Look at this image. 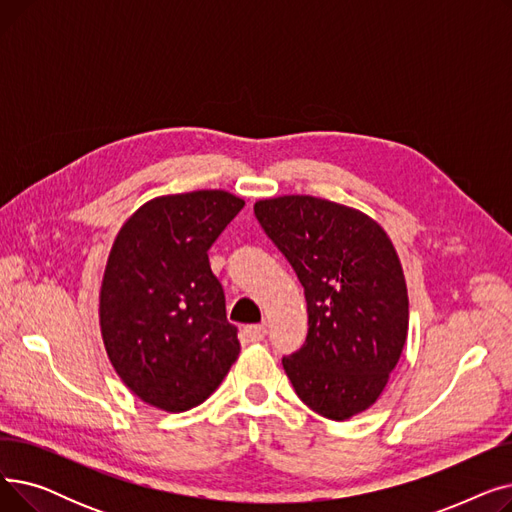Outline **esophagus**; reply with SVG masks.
Listing matches in <instances>:
<instances>
[{
    "instance_id": "1",
    "label": "esophagus",
    "mask_w": 512,
    "mask_h": 512,
    "mask_svg": "<svg viewBox=\"0 0 512 512\" xmlns=\"http://www.w3.org/2000/svg\"><path fill=\"white\" fill-rule=\"evenodd\" d=\"M245 334L251 342H261L265 338V326L263 324H253L245 328Z\"/></svg>"
}]
</instances>
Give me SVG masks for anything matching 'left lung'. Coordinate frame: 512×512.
I'll return each instance as SVG.
<instances>
[{
  "mask_svg": "<svg viewBox=\"0 0 512 512\" xmlns=\"http://www.w3.org/2000/svg\"><path fill=\"white\" fill-rule=\"evenodd\" d=\"M253 209L305 288L307 338L282 359L294 392L332 421L363 413L384 392L409 330L405 274L388 234L353 207L309 195Z\"/></svg>",
  "mask_w": 512,
  "mask_h": 512,
  "instance_id": "1",
  "label": "left lung"
}]
</instances>
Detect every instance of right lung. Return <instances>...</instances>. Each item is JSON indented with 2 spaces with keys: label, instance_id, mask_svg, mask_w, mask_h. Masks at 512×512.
<instances>
[{
  "label": "right lung",
  "instance_id": "obj_1",
  "mask_svg": "<svg viewBox=\"0 0 512 512\" xmlns=\"http://www.w3.org/2000/svg\"><path fill=\"white\" fill-rule=\"evenodd\" d=\"M242 207L226 191L157 197L116 236L99 294L101 336L120 380L151 407L201 405L240 353L207 251Z\"/></svg>",
  "mask_w": 512,
  "mask_h": 512
}]
</instances>
